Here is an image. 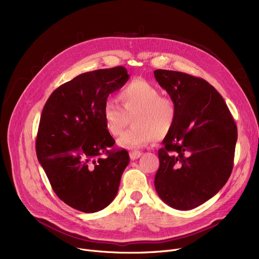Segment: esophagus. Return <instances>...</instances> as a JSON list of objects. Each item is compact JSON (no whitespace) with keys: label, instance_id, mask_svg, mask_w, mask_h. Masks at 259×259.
<instances>
[{"label":"esophagus","instance_id":"34e87169","mask_svg":"<svg viewBox=\"0 0 259 259\" xmlns=\"http://www.w3.org/2000/svg\"><path fill=\"white\" fill-rule=\"evenodd\" d=\"M142 152L141 151H130L129 152V156H130V158L132 159V160H134V159H138L139 157H141L142 156Z\"/></svg>","mask_w":259,"mask_h":259}]
</instances>
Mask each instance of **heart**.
Returning a JSON list of instances; mask_svg holds the SVG:
<instances>
[{
	"label": "heart",
	"instance_id": "b5f03b06",
	"mask_svg": "<svg viewBox=\"0 0 259 259\" xmlns=\"http://www.w3.org/2000/svg\"><path fill=\"white\" fill-rule=\"evenodd\" d=\"M118 100L120 106L113 100L104 103L102 117L107 132L114 138L119 137L131 118L133 126L119 139L120 146L139 148L171 133L178 118V107L149 81L132 80L118 93Z\"/></svg>",
	"mask_w": 259,
	"mask_h": 259
}]
</instances>
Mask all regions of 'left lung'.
Wrapping results in <instances>:
<instances>
[{
  "instance_id": "8db88e82",
  "label": "left lung",
  "mask_w": 259,
  "mask_h": 259,
  "mask_svg": "<svg viewBox=\"0 0 259 259\" xmlns=\"http://www.w3.org/2000/svg\"><path fill=\"white\" fill-rule=\"evenodd\" d=\"M154 76L178 107L175 125L158 150L155 190L168 206L191 210L229 180L237 127L223 97L207 80L162 69Z\"/></svg>"
}]
</instances>
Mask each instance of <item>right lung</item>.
I'll use <instances>...</instances> for the list:
<instances>
[{
  "label": "right lung",
  "instance_id": "obj_1",
  "mask_svg": "<svg viewBox=\"0 0 259 259\" xmlns=\"http://www.w3.org/2000/svg\"><path fill=\"white\" fill-rule=\"evenodd\" d=\"M128 78L122 66L81 73L54 90L43 108L37 159L58 197L80 212L106 208L129 164L125 149L109 150L115 141L102 117L109 94Z\"/></svg>",
  "mask_w": 259,
  "mask_h": 259
}]
</instances>
